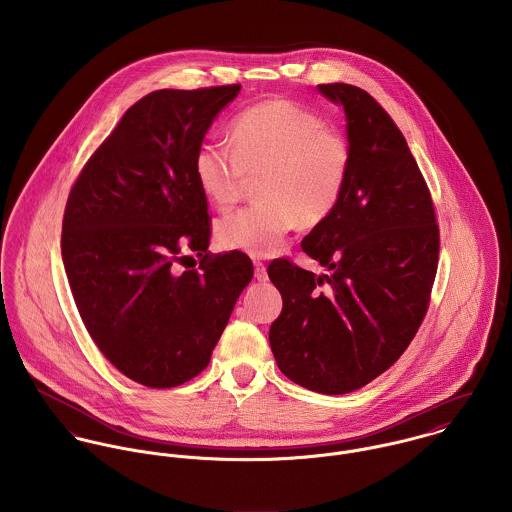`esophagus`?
I'll use <instances>...</instances> for the list:
<instances>
[{
  "mask_svg": "<svg viewBox=\"0 0 512 512\" xmlns=\"http://www.w3.org/2000/svg\"><path fill=\"white\" fill-rule=\"evenodd\" d=\"M254 278H256L258 282H266V280H268L266 264H264V262H260V260H256V262H254Z\"/></svg>",
  "mask_w": 512,
  "mask_h": 512,
  "instance_id": "1",
  "label": "esophagus"
}]
</instances>
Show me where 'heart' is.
<instances>
[{
    "instance_id": "b5f03b06",
    "label": "heart",
    "mask_w": 512,
    "mask_h": 512,
    "mask_svg": "<svg viewBox=\"0 0 512 512\" xmlns=\"http://www.w3.org/2000/svg\"><path fill=\"white\" fill-rule=\"evenodd\" d=\"M351 167L349 142L311 110L274 98L240 112L230 126V146L205 144L193 161L203 195L230 211L248 177H258L260 203L217 224L224 250L272 256L301 222L315 226L341 201Z\"/></svg>"
}]
</instances>
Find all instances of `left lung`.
<instances>
[{
  "mask_svg": "<svg viewBox=\"0 0 512 512\" xmlns=\"http://www.w3.org/2000/svg\"><path fill=\"white\" fill-rule=\"evenodd\" d=\"M347 116L351 167L335 211L303 240L329 270L276 258L284 309L270 327L280 370L321 394L363 388L416 337L438 272L439 226L428 183L388 112L359 86L319 84Z\"/></svg>",
  "mask_w": 512,
  "mask_h": 512,
  "instance_id": "left-lung-1",
  "label": "left lung"
}]
</instances>
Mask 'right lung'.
I'll return each mask as SVG.
<instances>
[{"instance_id": "right-lung-1", "label": "right lung", "mask_w": 512, "mask_h": 512, "mask_svg": "<svg viewBox=\"0 0 512 512\" xmlns=\"http://www.w3.org/2000/svg\"><path fill=\"white\" fill-rule=\"evenodd\" d=\"M238 92H149L96 147L67 199L61 250L80 319L100 353L149 388L179 386L209 365L254 276L244 252L207 250L211 215L193 171Z\"/></svg>"}]
</instances>
